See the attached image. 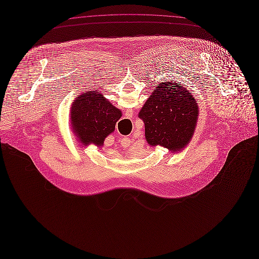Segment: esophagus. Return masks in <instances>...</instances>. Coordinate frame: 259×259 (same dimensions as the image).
Segmentation results:
<instances>
[{"instance_id": "34e87169", "label": "esophagus", "mask_w": 259, "mask_h": 259, "mask_svg": "<svg viewBox=\"0 0 259 259\" xmlns=\"http://www.w3.org/2000/svg\"><path fill=\"white\" fill-rule=\"evenodd\" d=\"M123 143H126V144H127V143H130V142H131V139H130V138H126V137H124V138L123 139Z\"/></svg>"}]
</instances>
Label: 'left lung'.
I'll use <instances>...</instances> for the list:
<instances>
[{
    "instance_id": "left-lung-1",
    "label": "left lung",
    "mask_w": 259,
    "mask_h": 259,
    "mask_svg": "<svg viewBox=\"0 0 259 259\" xmlns=\"http://www.w3.org/2000/svg\"><path fill=\"white\" fill-rule=\"evenodd\" d=\"M198 116L196 99L181 84L171 82H161L138 114L144 122L148 144L175 153L190 142Z\"/></svg>"
}]
</instances>
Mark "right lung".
Segmentation results:
<instances>
[{"label":"right lung","mask_w":259,"mask_h":259,"mask_svg":"<svg viewBox=\"0 0 259 259\" xmlns=\"http://www.w3.org/2000/svg\"><path fill=\"white\" fill-rule=\"evenodd\" d=\"M70 115L73 131L82 145L93 143L100 147L104 139L115 131L122 112L113 106L103 95L91 91L76 97Z\"/></svg>","instance_id":"right-lung-1"}]
</instances>
